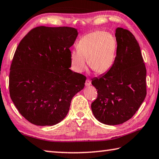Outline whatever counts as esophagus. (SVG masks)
<instances>
[{"instance_id": "1", "label": "esophagus", "mask_w": 159, "mask_h": 159, "mask_svg": "<svg viewBox=\"0 0 159 159\" xmlns=\"http://www.w3.org/2000/svg\"><path fill=\"white\" fill-rule=\"evenodd\" d=\"M91 80H90L87 79V80H86V82H85V85H86V87H89V86H90V85H91Z\"/></svg>"}]
</instances>
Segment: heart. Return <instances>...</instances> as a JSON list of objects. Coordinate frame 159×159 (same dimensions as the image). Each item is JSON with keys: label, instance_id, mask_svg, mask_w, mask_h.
<instances>
[{"label": "heart", "instance_id": "heart-1", "mask_svg": "<svg viewBox=\"0 0 159 159\" xmlns=\"http://www.w3.org/2000/svg\"><path fill=\"white\" fill-rule=\"evenodd\" d=\"M116 39L110 33L96 30L80 38L77 44V51L70 54L72 68L82 72L88 65L97 74H102L112 68L116 57Z\"/></svg>", "mask_w": 159, "mask_h": 159}]
</instances>
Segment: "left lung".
I'll use <instances>...</instances> for the list:
<instances>
[{
	"mask_svg": "<svg viewBox=\"0 0 159 159\" xmlns=\"http://www.w3.org/2000/svg\"><path fill=\"white\" fill-rule=\"evenodd\" d=\"M115 37L116 56L112 68L91 80L98 89V97L91 103L93 115L110 126L129 120L147 94V70L138 41L129 30L119 27Z\"/></svg>",
	"mask_w": 159,
	"mask_h": 159,
	"instance_id": "8db88e82",
	"label": "left lung"
}]
</instances>
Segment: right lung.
Listing matches in <instances>:
<instances>
[{
    "label": "right lung",
    "instance_id": "1",
    "mask_svg": "<svg viewBox=\"0 0 159 159\" xmlns=\"http://www.w3.org/2000/svg\"><path fill=\"white\" fill-rule=\"evenodd\" d=\"M78 35L72 27L38 26L22 39L10 67L11 99L37 126H54L68 114L72 98L87 78L70 68V47Z\"/></svg>",
    "mask_w": 159,
    "mask_h": 159
}]
</instances>
